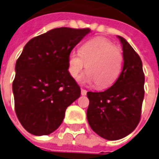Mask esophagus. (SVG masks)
<instances>
[{
	"label": "esophagus",
	"instance_id": "obj_1",
	"mask_svg": "<svg viewBox=\"0 0 159 159\" xmlns=\"http://www.w3.org/2000/svg\"><path fill=\"white\" fill-rule=\"evenodd\" d=\"M81 94H82V96H86V95H87V91L85 89H82L81 90Z\"/></svg>",
	"mask_w": 159,
	"mask_h": 159
}]
</instances>
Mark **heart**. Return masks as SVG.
<instances>
[{"instance_id": "1", "label": "heart", "mask_w": 159, "mask_h": 159, "mask_svg": "<svg viewBox=\"0 0 159 159\" xmlns=\"http://www.w3.org/2000/svg\"><path fill=\"white\" fill-rule=\"evenodd\" d=\"M80 53L72 52L68 57V71L74 78L87 67L85 81L95 83L99 89L110 87L120 74L123 66L121 49L109 39L97 37L80 48Z\"/></svg>"}]
</instances>
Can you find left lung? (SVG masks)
<instances>
[{
  "label": "left lung",
  "mask_w": 159,
  "mask_h": 159,
  "mask_svg": "<svg viewBox=\"0 0 159 159\" xmlns=\"http://www.w3.org/2000/svg\"><path fill=\"white\" fill-rule=\"evenodd\" d=\"M123 48L124 66L116 82L102 92H87V117L92 130L108 140L132 133L139 123L144 97L142 61L134 48L118 36Z\"/></svg>",
  "instance_id": "1"
}]
</instances>
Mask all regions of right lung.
Masks as SVG:
<instances>
[{
  "instance_id": "1",
  "label": "right lung",
  "mask_w": 159,
  "mask_h": 159,
  "mask_svg": "<svg viewBox=\"0 0 159 159\" xmlns=\"http://www.w3.org/2000/svg\"><path fill=\"white\" fill-rule=\"evenodd\" d=\"M90 29L61 27L34 37L16 61L13 81L15 110L34 135H48L62 124L67 106L81 89L68 72V57Z\"/></svg>"
}]
</instances>
